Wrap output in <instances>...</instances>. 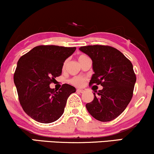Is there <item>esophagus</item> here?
I'll return each instance as SVG.
<instances>
[{
	"instance_id": "34e87169",
	"label": "esophagus",
	"mask_w": 154,
	"mask_h": 154,
	"mask_svg": "<svg viewBox=\"0 0 154 154\" xmlns=\"http://www.w3.org/2000/svg\"><path fill=\"white\" fill-rule=\"evenodd\" d=\"M77 91L81 93V94H83V93H84L85 91L83 90V89H77Z\"/></svg>"
}]
</instances>
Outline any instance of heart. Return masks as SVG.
Listing matches in <instances>:
<instances>
[{
	"label": "heart",
	"instance_id": "obj_1",
	"mask_svg": "<svg viewBox=\"0 0 154 154\" xmlns=\"http://www.w3.org/2000/svg\"><path fill=\"white\" fill-rule=\"evenodd\" d=\"M88 58V56H85V55H81V56H79V63H80L81 60H83V59H85V58ZM66 66V63H64L63 66ZM85 81H86V79H85L84 78L81 77V76L73 77L69 80L70 83H71V84L73 85V86H78V87H81V86H83Z\"/></svg>",
	"mask_w": 154,
	"mask_h": 154
}]
</instances>
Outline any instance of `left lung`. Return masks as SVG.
Wrapping results in <instances>:
<instances>
[{
    "instance_id": "left-lung-1",
    "label": "left lung",
    "mask_w": 154,
    "mask_h": 154,
    "mask_svg": "<svg viewBox=\"0 0 154 154\" xmlns=\"http://www.w3.org/2000/svg\"><path fill=\"white\" fill-rule=\"evenodd\" d=\"M79 50L92 59L94 74L89 86H103L86 107L96 120L106 122L116 119L133 97L136 81L131 62L121 51L109 45L81 46Z\"/></svg>"
}]
</instances>
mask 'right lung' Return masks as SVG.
<instances>
[{"mask_svg": "<svg viewBox=\"0 0 154 154\" xmlns=\"http://www.w3.org/2000/svg\"><path fill=\"white\" fill-rule=\"evenodd\" d=\"M75 47L41 45L35 47L18 60L13 80L23 111L38 122L49 123L63 113L68 96L75 87L63 84L58 91L50 88L60 76L66 59Z\"/></svg>", "mask_w": 154, "mask_h": 154, "instance_id": "add662e5", "label": "right lung"}]
</instances>
